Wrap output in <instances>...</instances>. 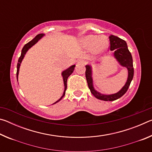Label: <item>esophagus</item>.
Returning <instances> with one entry per match:
<instances>
[{"instance_id": "1", "label": "esophagus", "mask_w": 152, "mask_h": 152, "mask_svg": "<svg viewBox=\"0 0 152 152\" xmlns=\"http://www.w3.org/2000/svg\"><path fill=\"white\" fill-rule=\"evenodd\" d=\"M76 63L78 64H84L85 63V61L82 60V59H79V60H78L76 61Z\"/></svg>"}]
</instances>
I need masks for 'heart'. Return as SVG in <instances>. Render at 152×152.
<instances>
[{"mask_svg":"<svg viewBox=\"0 0 152 152\" xmlns=\"http://www.w3.org/2000/svg\"><path fill=\"white\" fill-rule=\"evenodd\" d=\"M80 43L83 47L91 48L93 47L94 51L96 53L104 51L109 48V41L105 36L88 35L80 39Z\"/></svg>","mask_w":152,"mask_h":152,"instance_id":"heart-1","label":"heart"}]
</instances>
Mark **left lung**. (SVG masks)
Returning <instances> with one entry per match:
<instances>
[{"label":"left lung","mask_w":152,"mask_h":152,"mask_svg":"<svg viewBox=\"0 0 152 152\" xmlns=\"http://www.w3.org/2000/svg\"><path fill=\"white\" fill-rule=\"evenodd\" d=\"M110 50L114 51L113 56L116 59L118 64L121 66L126 68L128 72V76L127 81H126L125 85L123 86L119 91L116 93L105 94H102L97 91L94 88L93 84V78H92V68L91 65L86 66V78L87 83H88V88L91 90V93L94 95V97L99 100L104 101H115L119 98L123 96L126 92L127 91L129 87L132 82L133 74H134V69L133 66V58L131 54L130 51H129L127 43L121 38L111 35L109 37ZM100 62H96V64H99Z\"/></svg>","instance_id":"1"}]
</instances>
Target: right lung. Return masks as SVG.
<instances>
[{
  "mask_svg": "<svg viewBox=\"0 0 152 152\" xmlns=\"http://www.w3.org/2000/svg\"><path fill=\"white\" fill-rule=\"evenodd\" d=\"M45 35L43 34V33H42V34H39L37 35H36L35 37L33 38V39L30 41L29 42H28L27 44H25L24 45V47L23 48L22 50H21V54H20V56L19 58V60H18V63H17V81H18V76H19V68H20V64H21V62L24 59V57L25 54H26L27 52L28 51V50H29L31 48H32L33 45L35 44H36L39 41L42 39L43 37H44ZM76 65H72L70 67H69L68 68H67L66 70H64L62 72H61V76H62V78H63V81H64V91L63 92V94L62 96H61L60 99H59L57 101H56L54 103H53L52 104H54L56 103H57L59 101H60L61 99H63V97L64 96V95L66 94V88H67V80H68V78L69 76H70L72 73L74 72V68H75Z\"/></svg>",
  "mask_w": 152,
  "mask_h": 152,
  "instance_id": "add662e5",
  "label": "right lung"
}]
</instances>
